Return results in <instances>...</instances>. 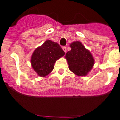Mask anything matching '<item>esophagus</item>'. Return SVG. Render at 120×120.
I'll return each instance as SVG.
<instances>
[{"instance_id": "1", "label": "esophagus", "mask_w": 120, "mask_h": 120, "mask_svg": "<svg viewBox=\"0 0 120 120\" xmlns=\"http://www.w3.org/2000/svg\"><path fill=\"white\" fill-rule=\"evenodd\" d=\"M62 49H63V50L64 51V52H66V51H67V49H66V47H63L62 48Z\"/></svg>"}]
</instances>
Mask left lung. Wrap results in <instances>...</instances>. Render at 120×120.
<instances>
[{
	"label": "left lung",
	"instance_id": "1",
	"mask_svg": "<svg viewBox=\"0 0 120 120\" xmlns=\"http://www.w3.org/2000/svg\"><path fill=\"white\" fill-rule=\"evenodd\" d=\"M70 47L71 50L68 51L65 56L69 69L77 76H86L94 64L93 56L81 42H73Z\"/></svg>",
	"mask_w": 120,
	"mask_h": 120
}]
</instances>
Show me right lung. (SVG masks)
I'll return each mask as SVG.
<instances>
[{"mask_svg": "<svg viewBox=\"0 0 120 120\" xmlns=\"http://www.w3.org/2000/svg\"><path fill=\"white\" fill-rule=\"evenodd\" d=\"M64 54L59 44L47 40L33 52L31 65L38 76L45 77L52 72L56 61Z\"/></svg>", "mask_w": 120, "mask_h": 120, "instance_id": "right-lung-1", "label": "right lung"}]
</instances>
